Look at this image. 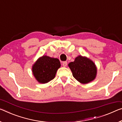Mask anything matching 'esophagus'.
Masks as SVG:
<instances>
[{"mask_svg": "<svg viewBox=\"0 0 122 122\" xmlns=\"http://www.w3.org/2000/svg\"><path fill=\"white\" fill-rule=\"evenodd\" d=\"M62 65L63 67H66L67 65V62L66 61H63L62 62Z\"/></svg>", "mask_w": 122, "mask_h": 122, "instance_id": "obj_1", "label": "esophagus"}]
</instances>
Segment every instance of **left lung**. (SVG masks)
<instances>
[{
	"mask_svg": "<svg viewBox=\"0 0 122 122\" xmlns=\"http://www.w3.org/2000/svg\"><path fill=\"white\" fill-rule=\"evenodd\" d=\"M68 66L73 77L81 84H87L96 78L97 68L93 62L87 57L79 55L74 61L69 63Z\"/></svg>",
	"mask_w": 122,
	"mask_h": 122,
	"instance_id": "1",
	"label": "left lung"
}]
</instances>
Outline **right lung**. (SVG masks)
<instances>
[{
    "label": "right lung",
    "instance_id": "right-lung-1",
    "mask_svg": "<svg viewBox=\"0 0 122 122\" xmlns=\"http://www.w3.org/2000/svg\"><path fill=\"white\" fill-rule=\"evenodd\" d=\"M60 66V62L57 58L43 55L32 66V71L38 82L46 84L55 78L57 69Z\"/></svg>",
    "mask_w": 122,
    "mask_h": 122
}]
</instances>
